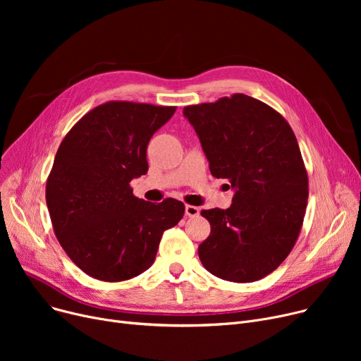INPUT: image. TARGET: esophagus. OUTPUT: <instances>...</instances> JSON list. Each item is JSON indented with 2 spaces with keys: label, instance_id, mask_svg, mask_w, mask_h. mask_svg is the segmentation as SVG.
<instances>
[{
  "label": "esophagus",
  "instance_id": "esophagus-1",
  "mask_svg": "<svg viewBox=\"0 0 361 361\" xmlns=\"http://www.w3.org/2000/svg\"><path fill=\"white\" fill-rule=\"evenodd\" d=\"M199 212H200V209H199L197 206H193V204H185V215H187V216H190V218L197 216V215H199Z\"/></svg>",
  "mask_w": 361,
  "mask_h": 361
}]
</instances>
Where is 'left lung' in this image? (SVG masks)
<instances>
[{
  "mask_svg": "<svg viewBox=\"0 0 361 361\" xmlns=\"http://www.w3.org/2000/svg\"><path fill=\"white\" fill-rule=\"evenodd\" d=\"M183 114L212 176L235 188L228 209L200 212L211 224L200 262L225 281L262 279L290 255L306 214L309 177L294 131L278 111L244 93Z\"/></svg>",
  "mask_w": 361,
  "mask_h": 361,
  "instance_id": "1",
  "label": "left lung"
}]
</instances>
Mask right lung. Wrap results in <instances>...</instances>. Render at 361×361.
<instances>
[{"mask_svg": "<svg viewBox=\"0 0 361 361\" xmlns=\"http://www.w3.org/2000/svg\"><path fill=\"white\" fill-rule=\"evenodd\" d=\"M177 106L109 101L75 123L47 180L52 228L68 257L89 276L120 282L149 269L165 230L184 203L155 204L133 195L130 181L147 173L146 149Z\"/></svg>", "mask_w": 361, "mask_h": 361, "instance_id": "right-lung-1", "label": "right lung"}]
</instances>
